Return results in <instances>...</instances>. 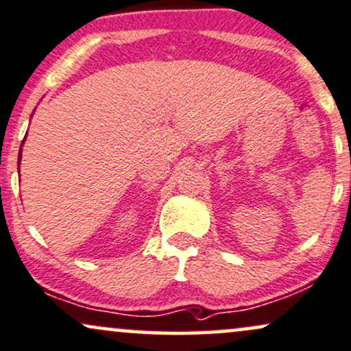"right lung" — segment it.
Segmentation results:
<instances>
[{
	"mask_svg": "<svg viewBox=\"0 0 351 351\" xmlns=\"http://www.w3.org/2000/svg\"><path fill=\"white\" fill-rule=\"evenodd\" d=\"M23 143H24V141H23ZM21 147H23V145H21ZM21 150H23V149H19V162H21Z\"/></svg>",
	"mask_w": 351,
	"mask_h": 351,
	"instance_id": "1",
	"label": "right lung"
}]
</instances>
